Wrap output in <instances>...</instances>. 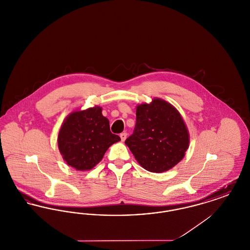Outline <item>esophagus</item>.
<instances>
[{
    "label": "esophagus",
    "mask_w": 250,
    "mask_h": 250,
    "mask_svg": "<svg viewBox=\"0 0 250 250\" xmlns=\"http://www.w3.org/2000/svg\"><path fill=\"white\" fill-rule=\"evenodd\" d=\"M126 137H127V134H126L125 132H123V133H121V134H120V138H121L122 142H125V139H126Z\"/></svg>",
    "instance_id": "1"
}]
</instances>
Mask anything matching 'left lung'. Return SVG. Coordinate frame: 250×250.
I'll use <instances>...</instances> for the list:
<instances>
[{"label":"left lung","instance_id":"1","mask_svg":"<svg viewBox=\"0 0 250 250\" xmlns=\"http://www.w3.org/2000/svg\"><path fill=\"white\" fill-rule=\"evenodd\" d=\"M125 144L143 168L159 173L183 159L189 135L178 110L155 98L151 104L137 107L136 125Z\"/></svg>","mask_w":250,"mask_h":250}]
</instances>
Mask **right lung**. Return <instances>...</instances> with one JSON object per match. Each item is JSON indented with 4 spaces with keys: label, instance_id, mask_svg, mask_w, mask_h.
<instances>
[{
    "label": "right lung",
    "instance_id": "obj_1",
    "mask_svg": "<svg viewBox=\"0 0 250 250\" xmlns=\"http://www.w3.org/2000/svg\"><path fill=\"white\" fill-rule=\"evenodd\" d=\"M109 129L108 120L100 107L74 111L65 119L58 135L62 158L78 170H88L98 164L110 145L120 142Z\"/></svg>",
    "mask_w": 250,
    "mask_h": 250
}]
</instances>
